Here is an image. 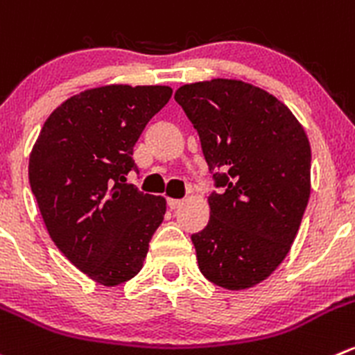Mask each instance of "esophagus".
<instances>
[{
  "label": "esophagus",
  "mask_w": 355,
  "mask_h": 355,
  "mask_svg": "<svg viewBox=\"0 0 355 355\" xmlns=\"http://www.w3.org/2000/svg\"><path fill=\"white\" fill-rule=\"evenodd\" d=\"M184 205V201H182V199H168V206H170V209H177V208H180V206Z\"/></svg>",
  "instance_id": "obj_1"
}]
</instances>
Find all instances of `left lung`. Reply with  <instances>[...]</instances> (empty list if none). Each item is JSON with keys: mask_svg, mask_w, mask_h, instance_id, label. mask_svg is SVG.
<instances>
[{"mask_svg": "<svg viewBox=\"0 0 355 355\" xmlns=\"http://www.w3.org/2000/svg\"><path fill=\"white\" fill-rule=\"evenodd\" d=\"M175 101L220 187L191 237L199 270L216 286L248 290L279 267L300 229L311 198L307 133L283 102L241 79L184 85Z\"/></svg>", "mask_w": 355, "mask_h": 355, "instance_id": "left-lung-1", "label": "left lung"}]
</instances>
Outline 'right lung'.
<instances>
[{"mask_svg": "<svg viewBox=\"0 0 355 355\" xmlns=\"http://www.w3.org/2000/svg\"><path fill=\"white\" fill-rule=\"evenodd\" d=\"M170 86L105 85L72 95L44 121L29 156V182L55 246L102 286L144 267L166 199L144 194L133 146L171 98Z\"/></svg>", "mask_w": 355, "mask_h": 355, "instance_id": "right-lung-1", "label": "right lung"}]
</instances>
